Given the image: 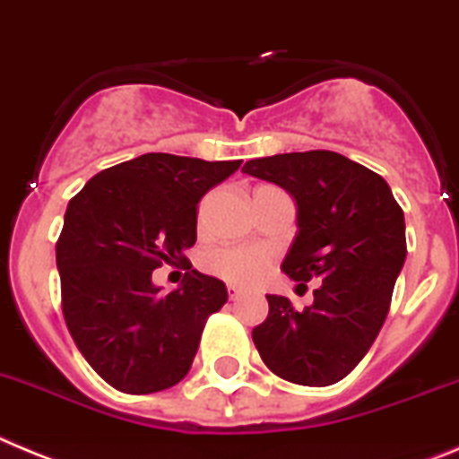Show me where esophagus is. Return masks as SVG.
<instances>
[{"label":"esophagus","instance_id":"obj_1","mask_svg":"<svg viewBox=\"0 0 459 459\" xmlns=\"http://www.w3.org/2000/svg\"><path fill=\"white\" fill-rule=\"evenodd\" d=\"M226 292H229L230 301L238 299V297H242V288H238L235 283H229V286H226Z\"/></svg>","mask_w":459,"mask_h":459}]
</instances>
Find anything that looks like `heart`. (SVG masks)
I'll return each instance as SVG.
<instances>
[{
  "instance_id": "heart-1",
  "label": "heart",
  "mask_w": 459,
  "mask_h": 459,
  "mask_svg": "<svg viewBox=\"0 0 459 459\" xmlns=\"http://www.w3.org/2000/svg\"><path fill=\"white\" fill-rule=\"evenodd\" d=\"M270 263V251L263 247H220L205 255V270L210 274L238 286H251L263 279Z\"/></svg>"
}]
</instances>
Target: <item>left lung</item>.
<instances>
[{
	"label": "left lung",
	"mask_w": 459,
	"mask_h": 459,
	"mask_svg": "<svg viewBox=\"0 0 459 459\" xmlns=\"http://www.w3.org/2000/svg\"><path fill=\"white\" fill-rule=\"evenodd\" d=\"M242 171L288 189L297 201V238L281 270L320 279L313 304L267 295L270 313L254 329L267 368L301 386H329L366 357L391 307L404 265V214L382 176L332 151L249 160Z\"/></svg>",
	"instance_id": "1"
}]
</instances>
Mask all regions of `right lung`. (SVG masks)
I'll return each mask as SVG.
<instances>
[{"instance_id":"obj_1","label":"right lung","mask_w":459,"mask_h":459,"mask_svg":"<svg viewBox=\"0 0 459 459\" xmlns=\"http://www.w3.org/2000/svg\"><path fill=\"white\" fill-rule=\"evenodd\" d=\"M239 164L146 152L70 199L56 239L61 308L80 352L114 389L158 394L192 368L205 322L229 292L192 270L185 249L196 242L199 201ZM164 262L188 270L169 296L152 286Z\"/></svg>"}]
</instances>
